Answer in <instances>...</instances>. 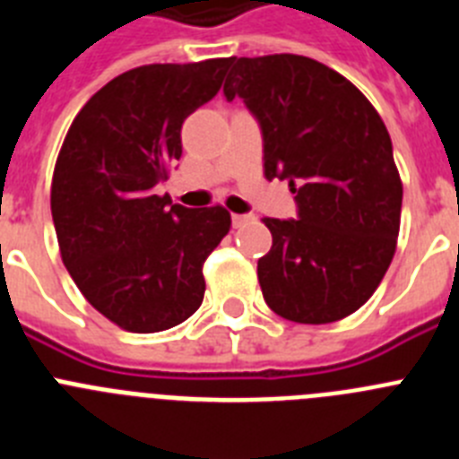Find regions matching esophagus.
Returning <instances> with one entry per match:
<instances>
[{
    "label": "esophagus",
    "mask_w": 459,
    "mask_h": 459,
    "mask_svg": "<svg viewBox=\"0 0 459 459\" xmlns=\"http://www.w3.org/2000/svg\"><path fill=\"white\" fill-rule=\"evenodd\" d=\"M248 221H253V216H250V213H234V216H232V225L234 227L246 225Z\"/></svg>",
    "instance_id": "34e87169"
}]
</instances>
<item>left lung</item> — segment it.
Segmentation results:
<instances>
[{
	"instance_id": "8db88e82",
	"label": "left lung",
	"mask_w": 459,
	"mask_h": 459,
	"mask_svg": "<svg viewBox=\"0 0 459 459\" xmlns=\"http://www.w3.org/2000/svg\"><path fill=\"white\" fill-rule=\"evenodd\" d=\"M227 100L241 99L264 142L266 179L290 181L296 218H264V301L299 324L359 310L395 253L403 184L386 126L333 68L301 55L232 56Z\"/></svg>"
}]
</instances>
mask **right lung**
Wrapping results in <instances>:
<instances>
[{
	"mask_svg": "<svg viewBox=\"0 0 459 459\" xmlns=\"http://www.w3.org/2000/svg\"><path fill=\"white\" fill-rule=\"evenodd\" d=\"M230 59L121 73L73 119L52 177V221L68 273L100 315L133 333L186 322L204 262L230 232L222 206L186 209L156 186L181 158V126L222 84Z\"/></svg>",
	"mask_w": 459,
	"mask_h": 459,
	"instance_id": "add662e5",
	"label": "right lung"
}]
</instances>
